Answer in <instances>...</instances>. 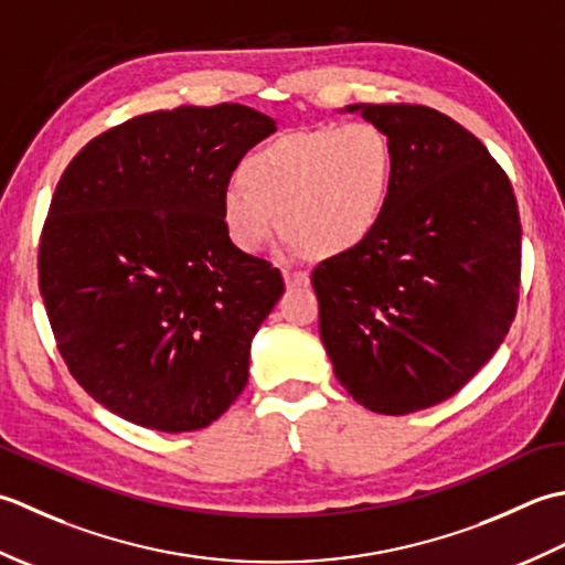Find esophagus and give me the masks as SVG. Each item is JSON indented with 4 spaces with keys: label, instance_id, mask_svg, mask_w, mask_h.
Wrapping results in <instances>:
<instances>
[{
    "label": "esophagus",
    "instance_id": "1",
    "mask_svg": "<svg viewBox=\"0 0 565 565\" xmlns=\"http://www.w3.org/2000/svg\"><path fill=\"white\" fill-rule=\"evenodd\" d=\"M282 278H285L287 287H307L309 285V275L305 270L287 268V270H282Z\"/></svg>",
    "mask_w": 565,
    "mask_h": 565
}]
</instances>
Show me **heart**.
<instances>
[{
  "label": "heart",
  "mask_w": 565,
  "mask_h": 565,
  "mask_svg": "<svg viewBox=\"0 0 565 565\" xmlns=\"http://www.w3.org/2000/svg\"><path fill=\"white\" fill-rule=\"evenodd\" d=\"M395 172V146L371 121L278 136L248 153L224 190V232L236 248L258 253L282 226L307 258L347 256L383 222Z\"/></svg>",
  "instance_id": "b5f03b06"
}]
</instances>
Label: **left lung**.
Returning <instances> with one entry per match:
<instances>
[{"label": "left lung", "instance_id": "left-lung-1", "mask_svg": "<svg viewBox=\"0 0 565 565\" xmlns=\"http://www.w3.org/2000/svg\"><path fill=\"white\" fill-rule=\"evenodd\" d=\"M395 146L383 222L319 263V333L349 395L409 414L456 395L510 331L522 224L510 178L478 138L422 105H351Z\"/></svg>", "mask_w": 565, "mask_h": 565}]
</instances>
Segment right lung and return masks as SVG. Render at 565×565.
<instances>
[{
	"mask_svg": "<svg viewBox=\"0 0 565 565\" xmlns=\"http://www.w3.org/2000/svg\"><path fill=\"white\" fill-rule=\"evenodd\" d=\"M275 121L244 105L151 111L65 168L39 287L67 371L138 427H210L248 383L250 341L285 292L228 241L222 194Z\"/></svg>",
	"mask_w": 565,
	"mask_h": 565,
	"instance_id": "1",
	"label": "right lung"
}]
</instances>
